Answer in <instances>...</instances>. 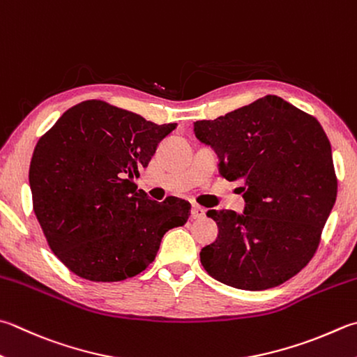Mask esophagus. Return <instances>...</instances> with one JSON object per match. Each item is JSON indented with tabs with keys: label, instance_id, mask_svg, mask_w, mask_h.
<instances>
[{
	"label": "esophagus",
	"instance_id": "1",
	"mask_svg": "<svg viewBox=\"0 0 357 357\" xmlns=\"http://www.w3.org/2000/svg\"><path fill=\"white\" fill-rule=\"evenodd\" d=\"M205 208H202L200 205H192V210H191V218L192 219H202L205 216Z\"/></svg>",
	"mask_w": 357,
	"mask_h": 357
}]
</instances>
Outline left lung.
Returning <instances> with one entry per match:
<instances>
[{
	"mask_svg": "<svg viewBox=\"0 0 357 357\" xmlns=\"http://www.w3.org/2000/svg\"><path fill=\"white\" fill-rule=\"evenodd\" d=\"M194 133L219 157V172L245 200L244 213L210 210L219 234L202 248L214 280L264 291L297 275L317 250L337 196L331 144L314 116L268 95Z\"/></svg>",
	"mask_w": 357,
	"mask_h": 357,
	"instance_id": "8db88e82",
	"label": "left lung"
}]
</instances>
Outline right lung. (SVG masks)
<instances>
[{"instance_id":"1","label":"right lung","mask_w":357,"mask_h":357,"mask_svg":"<svg viewBox=\"0 0 357 357\" xmlns=\"http://www.w3.org/2000/svg\"><path fill=\"white\" fill-rule=\"evenodd\" d=\"M176 127L93 99L38 139L29 167L33 213L54 255L77 277H135L155 259L165 233L186 224L190 202H155L133 181Z\"/></svg>"}]
</instances>
